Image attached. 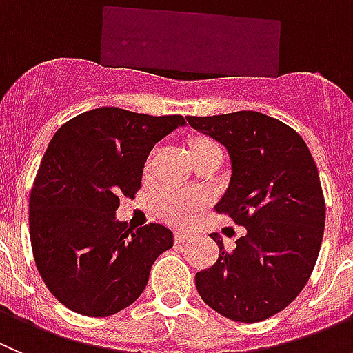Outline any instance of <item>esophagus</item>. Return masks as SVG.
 I'll return each mask as SVG.
<instances>
[{
    "label": "esophagus",
    "instance_id": "34e87169",
    "mask_svg": "<svg viewBox=\"0 0 353 353\" xmlns=\"http://www.w3.org/2000/svg\"><path fill=\"white\" fill-rule=\"evenodd\" d=\"M190 237H192V234H190L188 230H181V228H177V230L174 232V239H176V243H186Z\"/></svg>",
    "mask_w": 353,
    "mask_h": 353
}]
</instances>
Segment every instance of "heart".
<instances>
[{"mask_svg":"<svg viewBox=\"0 0 353 353\" xmlns=\"http://www.w3.org/2000/svg\"><path fill=\"white\" fill-rule=\"evenodd\" d=\"M218 148L212 141L204 137H196L190 142L192 154L195 157L200 151ZM205 195L195 190L177 188V186H165L157 195V209L158 214L165 220L172 221L177 225H186L196 218L200 209L205 204Z\"/></svg>","mask_w":353,"mask_h":353,"instance_id":"obj_1","label":"heart"}]
</instances>
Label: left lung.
Wrapping results in <instances>:
<instances>
[{
  "instance_id": "obj_1",
  "label": "left lung",
  "mask_w": 353,
  "mask_h": 353,
  "mask_svg": "<svg viewBox=\"0 0 353 353\" xmlns=\"http://www.w3.org/2000/svg\"><path fill=\"white\" fill-rule=\"evenodd\" d=\"M196 132L225 145L228 188L214 205L246 228L234 250L195 274L200 297L234 322H262L299 295L315 268L325 225L316 165L299 133L255 110L186 116Z\"/></svg>"
}]
</instances>
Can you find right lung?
Instances as JSON below:
<instances>
[{
	"mask_svg": "<svg viewBox=\"0 0 353 353\" xmlns=\"http://www.w3.org/2000/svg\"><path fill=\"white\" fill-rule=\"evenodd\" d=\"M184 125L183 116L100 107L54 133L31 190L30 236L38 272L63 306L109 316L144 292L174 234L117 220L119 196L135 195L151 149Z\"/></svg>",
	"mask_w": 353,
	"mask_h": 353,
	"instance_id": "obj_1",
	"label": "right lung"
}]
</instances>
